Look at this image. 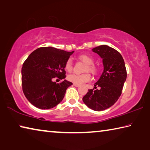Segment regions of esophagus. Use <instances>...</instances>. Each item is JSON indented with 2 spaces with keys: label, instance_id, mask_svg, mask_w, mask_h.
Returning a JSON list of instances; mask_svg holds the SVG:
<instances>
[{
  "label": "esophagus",
  "instance_id": "1",
  "mask_svg": "<svg viewBox=\"0 0 150 150\" xmlns=\"http://www.w3.org/2000/svg\"><path fill=\"white\" fill-rule=\"evenodd\" d=\"M73 85H74L75 87H79V86H80L79 85H77V84H75V83H74V84H73Z\"/></svg>",
  "mask_w": 150,
  "mask_h": 150
}]
</instances>
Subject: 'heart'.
Here are the masks:
<instances>
[{
    "label": "heart",
    "mask_w": 150,
    "mask_h": 150,
    "mask_svg": "<svg viewBox=\"0 0 150 150\" xmlns=\"http://www.w3.org/2000/svg\"><path fill=\"white\" fill-rule=\"evenodd\" d=\"M79 59L82 61L87 66L85 67V71L86 72L89 71L93 74L95 75L97 73V69L95 65H93L94 59L93 58L89 55L87 54H81L79 55ZM65 69L68 72H71L73 69V63L71 59H68L65 63ZM91 75L88 73H85L82 75H77V74H71L68 76V80L70 81L75 84L81 85L83 83L88 82L91 80Z\"/></svg>",
    "instance_id": "obj_1"
}]
</instances>
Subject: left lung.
Masks as SVG:
<instances>
[{"label":"left lung","mask_w":150,"mask_h":150,"mask_svg":"<svg viewBox=\"0 0 150 150\" xmlns=\"http://www.w3.org/2000/svg\"><path fill=\"white\" fill-rule=\"evenodd\" d=\"M103 59L104 70L102 75L83 96V101L88 108L95 111L106 110L112 106L122 93L127 73L122 56L116 50L102 45L92 50Z\"/></svg>","instance_id":"8db88e82"}]
</instances>
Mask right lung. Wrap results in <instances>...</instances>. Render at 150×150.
Segmentation results:
<instances>
[{
    "mask_svg": "<svg viewBox=\"0 0 150 150\" xmlns=\"http://www.w3.org/2000/svg\"><path fill=\"white\" fill-rule=\"evenodd\" d=\"M73 52L44 47L38 48L28 57L22 67V85L32 105L50 109L62 102L67 88L73 85L64 79L65 63ZM55 77L64 81L56 83L52 81Z\"/></svg>",
    "mask_w": 150,
    "mask_h": 150,
    "instance_id": "add662e5",
    "label": "right lung"
}]
</instances>
